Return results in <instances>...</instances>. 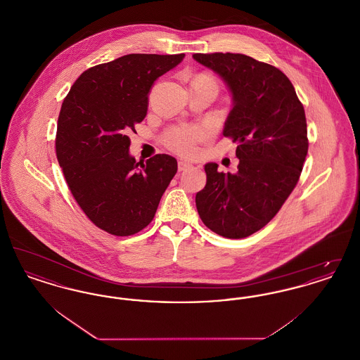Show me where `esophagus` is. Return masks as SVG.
I'll list each match as a JSON object with an SVG mask.
<instances>
[{"instance_id": "1", "label": "esophagus", "mask_w": 360, "mask_h": 360, "mask_svg": "<svg viewBox=\"0 0 360 360\" xmlns=\"http://www.w3.org/2000/svg\"><path fill=\"white\" fill-rule=\"evenodd\" d=\"M188 169H191V165L188 162H184V160H179L178 162V170L179 172H186Z\"/></svg>"}]
</instances>
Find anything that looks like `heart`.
I'll list each match as a JSON object with an SVG mask.
<instances>
[{"label": "heart", "mask_w": 360, "mask_h": 360, "mask_svg": "<svg viewBox=\"0 0 360 360\" xmlns=\"http://www.w3.org/2000/svg\"><path fill=\"white\" fill-rule=\"evenodd\" d=\"M195 81H204L216 85V81L209 75H200ZM209 131L206 127H184L172 129L167 134L166 143L181 154H191L195 150V144L207 136Z\"/></svg>", "instance_id": "obj_1"}]
</instances>
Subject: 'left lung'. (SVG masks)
I'll use <instances>...</instances> for the list:
<instances>
[{"label":"left lung","instance_id":"obj_1","mask_svg":"<svg viewBox=\"0 0 360 360\" xmlns=\"http://www.w3.org/2000/svg\"><path fill=\"white\" fill-rule=\"evenodd\" d=\"M193 58L229 89L232 109L223 135L239 143L238 172L206 163L197 210L214 233L247 238L270 223L300 179L309 146L305 110L290 79L271 65L231 52Z\"/></svg>","mask_w":360,"mask_h":360}]
</instances>
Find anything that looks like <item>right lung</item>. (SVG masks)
<instances>
[{
  "instance_id": "1",
  "label": "right lung",
  "mask_w": 360,
  "mask_h": 360,
  "mask_svg": "<svg viewBox=\"0 0 360 360\" xmlns=\"http://www.w3.org/2000/svg\"><path fill=\"white\" fill-rule=\"evenodd\" d=\"M185 53H129L84 71L62 103L56 158L70 191L90 221L115 236L135 235L153 221L176 159L129 154L135 124L144 120L155 81Z\"/></svg>"
}]
</instances>
